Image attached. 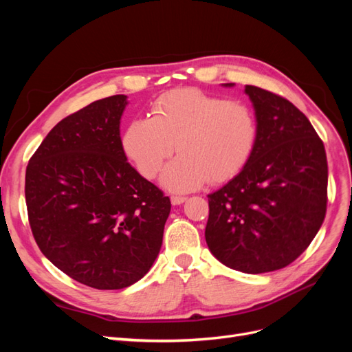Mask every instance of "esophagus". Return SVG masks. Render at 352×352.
<instances>
[{
    "instance_id": "1",
    "label": "esophagus",
    "mask_w": 352,
    "mask_h": 352,
    "mask_svg": "<svg viewBox=\"0 0 352 352\" xmlns=\"http://www.w3.org/2000/svg\"><path fill=\"white\" fill-rule=\"evenodd\" d=\"M170 201H172L173 206H180L184 204V202L186 201V197H177V195H173L172 198H170Z\"/></svg>"
}]
</instances>
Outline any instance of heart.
<instances>
[{
    "instance_id": "b5f03b06",
    "label": "heart",
    "mask_w": 352,
    "mask_h": 352,
    "mask_svg": "<svg viewBox=\"0 0 352 352\" xmlns=\"http://www.w3.org/2000/svg\"><path fill=\"white\" fill-rule=\"evenodd\" d=\"M257 140V116L247 102L184 88L160 97L151 119L138 117L127 124L122 145L148 179L155 177L177 150L180 155L162 180L166 188L185 192L206 180L220 184L239 173Z\"/></svg>"
}]
</instances>
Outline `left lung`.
<instances>
[{
  "mask_svg": "<svg viewBox=\"0 0 352 352\" xmlns=\"http://www.w3.org/2000/svg\"><path fill=\"white\" fill-rule=\"evenodd\" d=\"M245 94L257 116V145L241 172L208 195L206 241L220 263L258 274L286 267L317 235L326 216L327 158L291 101L252 85Z\"/></svg>",
  "mask_w": 352,
  "mask_h": 352,
  "instance_id": "left-lung-1",
  "label": "left lung"
}]
</instances>
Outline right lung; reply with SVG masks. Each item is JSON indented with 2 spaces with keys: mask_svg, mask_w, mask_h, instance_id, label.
Masks as SVG:
<instances>
[{
  "mask_svg": "<svg viewBox=\"0 0 352 352\" xmlns=\"http://www.w3.org/2000/svg\"><path fill=\"white\" fill-rule=\"evenodd\" d=\"M126 95L94 101L58 122L30 157L25 195L42 254L95 289H123L151 269L170 198L127 163Z\"/></svg>",
  "mask_w": 352,
  "mask_h": 352,
  "instance_id": "obj_1",
  "label": "right lung"
}]
</instances>
